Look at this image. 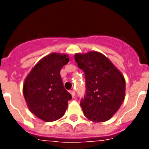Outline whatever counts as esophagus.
Returning <instances> with one entry per match:
<instances>
[{"label":"esophagus","mask_w":149,"mask_h":149,"mask_svg":"<svg viewBox=\"0 0 149 149\" xmlns=\"http://www.w3.org/2000/svg\"><path fill=\"white\" fill-rule=\"evenodd\" d=\"M70 94H71V95H72V97H75V91L74 90L70 91Z\"/></svg>","instance_id":"obj_1"}]
</instances>
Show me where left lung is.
<instances>
[{
    "label": "left lung",
    "instance_id": "obj_1",
    "mask_svg": "<svg viewBox=\"0 0 149 149\" xmlns=\"http://www.w3.org/2000/svg\"><path fill=\"white\" fill-rule=\"evenodd\" d=\"M75 61L85 77L86 93L81 100L84 116L93 122L109 120L125 100L124 76L109 58L99 52L76 53Z\"/></svg>",
    "mask_w": 149,
    "mask_h": 149
}]
</instances>
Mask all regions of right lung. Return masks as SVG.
<instances>
[{"mask_svg":"<svg viewBox=\"0 0 149 149\" xmlns=\"http://www.w3.org/2000/svg\"><path fill=\"white\" fill-rule=\"evenodd\" d=\"M69 61L67 54L52 52L40 60L23 84V94L30 112L45 122L61 118L71 94L65 90L60 72Z\"/></svg>","mask_w":149,"mask_h":149,"instance_id":"1","label":"right lung"}]
</instances>
